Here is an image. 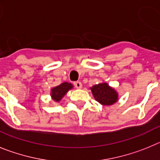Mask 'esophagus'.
<instances>
[{"instance_id":"34e87169","label":"esophagus","mask_w":160,"mask_h":160,"mask_svg":"<svg viewBox=\"0 0 160 160\" xmlns=\"http://www.w3.org/2000/svg\"><path fill=\"white\" fill-rule=\"evenodd\" d=\"M73 84H74V86L76 87V88H82V83L80 81L74 82V83H73Z\"/></svg>"}]
</instances>
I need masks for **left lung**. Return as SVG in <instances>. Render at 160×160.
Listing matches in <instances>:
<instances>
[{
  "label": "left lung",
  "mask_w": 160,
  "mask_h": 160,
  "mask_svg": "<svg viewBox=\"0 0 160 160\" xmlns=\"http://www.w3.org/2000/svg\"><path fill=\"white\" fill-rule=\"evenodd\" d=\"M94 98L101 105H111L117 102L118 96L113 88L109 87L107 83L96 84L91 88Z\"/></svg>",
  "instance_id": "obj_1"
}]
</instances>
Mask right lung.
Instances as JSON below:
<instances>
[{"mask_svg":"<svg viewBox=\"0 0 160 160\" xmlns=\"http://www.w3.org/2000/svg\"><path fill=\"white\" fill-rule=\"evenodd\" d=\"M72 87L73 86L72 84L68 83V82H64V83L59 84V86H56V87L53 88L51 89V92L52 99L55 101H59L63 98V96L68 92V90L72 89Z\"/></svg>","mask_w":160,"mask_h":160,"instance_id":"right-lung-1","label":"right lung"}]
</instances>
